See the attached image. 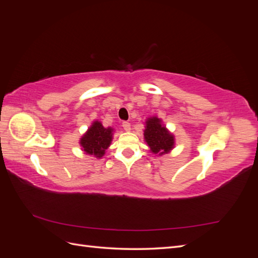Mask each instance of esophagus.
<instances>
[{
	"label": "esophagus",
	"mask_w": 258,
	"mask_h": 258,
	"mask_svg": "<svg viewBox=\"0 0 258 258\" xmlns=\"http://www.w3.org/2000/svg\"><path fill=\"white\" fill-rule=\"evenodd\" d=\"M121 126H122L123 130H126V131H129V130L131 129V128H130V122H128V121H122Z\"/></svg>",
	"instance_id": "esophagus-1"
}]
</instances>
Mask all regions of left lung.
Returning a JSON list of instances; mask_svg holds the SVG:
<instances>
[{
  "mask_svg": "<svg viewBox=\"0 0 258 258\" xmlns=\"http://www.w3.org/2000/svg\"><path fill=\"white\" fill-rule=\"evenodd\" d=\"M144 140L151 152L159 156L168 154L174 147V137L170 134L158 117H150L145 121Z\"/></svg>",
  "mask_w": 258,
  "mask_h": 258,
  "instance_id": "1",
  "label": "left lung"
}]
</instances>
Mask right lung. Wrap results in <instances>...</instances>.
<instances>
[{
  "mask_svg": "<svg viewBox=\"0 0 258 258\" xmlns=\"http://www.w3.org/2000/svg\"><path fill=\"white\" fill-rule=\"evenodd\" d=\"M113 128H104L102 123L96 120L93 121L87 132L81 138L80 144L82 150L88 155L96 156L101 158L105 154V151L111 145L113 139Z\"/></svg>",
  "mask_w": 258,
  "mask_h": 258,
  "instance_id": "obj_1",
  "label": "right lung"
}]
</instances>
